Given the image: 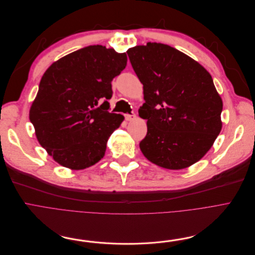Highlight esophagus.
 <instances>
[{"label": "esophagus", "mask_w": 255, "mask_h": 255, "mask_svg": "<svg viewBox=\"0 0 255 255\" xmlns=\"http://www.w3.org/2000/svg\"><path fill=\"white\" fill-rule=\"evenodd\" d=\"M125 117H126L127 121H131V120H135L136 119V115L135 114H126Z\"/></svg>", "instance_id": "34e87169"}]
</instances>
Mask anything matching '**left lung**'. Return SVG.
Returning a JSON list of instances; mask_svg holds the SVG:
<instances>
[{
  "label": "left lung",
  "mask_w": 255,
  "mask_h": 255,
  "mask_svg": "<svg viewBox=\"0 0 255 255\" xmlns=\"http://www.w3.org/2000/svg\"><path fill=\"white\" fill-rule=\"evenodd\" d=\"M143 84L147 120L140 149L151 163L172 170L187 168L207 153L222 128L223 103L210 72L176 48L156 42L127 51Z\"/></svg>",
  "instance_id": "1"
}]
</instances>
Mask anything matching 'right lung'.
I'll return each instance as SVG.
<instances>
[{
	"mask_svg": "<svg viewBox=\"0 0 255 255\" xmlns=\"http://www.w3.org/2000/svg\"><path fill=\"white\" fill-rule=\"evenodd\" d=\"M127 61L126 53L89 45L43 74L29 118L39 144L60 165L81 170L104 157L109 137L125 119L108 111V100Z\"/></svg>",
	"mask_w": 255,
	"mask_h": 255,
	"instance_id": "1",
	"label": "right lung"
}]
</instances>
